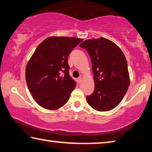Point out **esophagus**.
<instances>
[{
    "mask_svg": "<svg viewBox=\"0 0 152 152\" xmlns=\"http://www.w3.org/2000/svg\"><path fill=\"white\" fill-rule=\"evenodd\" d=\"M78 82L79 84H80L81 83V82H82V77H79V78H78Z\"/></svg>",
    "mask_w": 152,
    "mask_h": 152,
    "instance_id": "34e87169",
    "label": "esophagus"
}]
</instances>
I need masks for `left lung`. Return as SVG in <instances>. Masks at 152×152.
I'll use <instances>...</instances> for the list:
<instances>
[{
    "instance_id": "1",
    "label": "left lung",
    "mask_w": 152,
    "mask_h": 152,
    "mask_svg": "<svg viewBox=\"0 0 152 152\" xmlns=\"http://www.w3.org/2000/svg\"><path fill=\"white\" fill-rule=\"evenodd\" d=\"M88 51L94 74V91L86 96L98 111H107L121 101L130 84L125 56L115 43L104 37L87 39L80 45Z\"/></svg>"
}]
</instances>
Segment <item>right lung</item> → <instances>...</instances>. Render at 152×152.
I'll return each mask as SVG.
<instances>
[{
  "instance_id": "1",
  "label": "right lung",
  "mask_w": 152,
  "mask_h": 152,
  "mask_svg": "<svg viewBox=\"0 0 152 152\" xmlns=\"http://www.w3.org/2000/svg\"><path fill=\"white\" fill-rule=\"evenodd\" d=\"M82 39L49 37L36 48L25 70L29 92L37 103L49 110H56L68 101L75 88L69 75L68 57Z\"/></svg>"
}]
</instances>
